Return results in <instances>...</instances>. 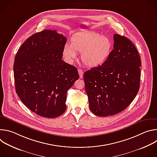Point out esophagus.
Wrapping results in <instances>:
<instances>
[{"mask_svg":"<svg viewBox=\"0 0 157 157\" xmlns=\"http://www.w3.org/2000/svg\"><path fill=\"white\" fill-rule=\"evenodd\" d=\"M78 73H79V78H83V71H82V70H81V69H79L78 70Z\"/></svg>","mask_w":157,"mask_h":157,"instance_id":"1","label":"esophagus"}]
</instances>
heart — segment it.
I'll return each mask as SVG.
<instances>
[{"instance_id":"b5f03b06","label":"heart","mask_w":157,"mask_h":157,"mask_svg":"<svg viewBox=\"0 0 157 157\" xmlns=\"http://www.w3.org/2000/svg\"><path fill=\"white\" fill-rule=\"evenodd\" d=\"M113 44L110 40L94 32H81L74 35L70 44H65L62 50L64 59L70 64L81 53L82 63L89 67L102 64L109 58Z\"/></svg>"}]
</instances>
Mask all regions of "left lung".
Wrapping results in <instances>:
<instances>
[{
  "mask_svg": "<svg viewBox=\"0 0 157 157\" xmlns=\"http://www.w3.org/2000/svg\"><path fill=\"white\" fill-rule=\"evenodd\" d=\"M114 49L101 66L84 74L89 108L99 117L116 114L133 101L140 88L141 61L133 43L114 35Z\"/></svg>",
  "mask_w": 157,
  "mask_h": 157,
  "instance_id": "left-lung-1",
  "label": "left lung"
}]
</instances>
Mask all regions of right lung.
<instances>
[{
  "instance_id": "obj_1",
  "label": "right lung",
  "mask_w": 157,
  "mask_h": 157,
  "mask_svg": "<svg viewBox=\"0 0 157 157\" xmlns=\"http://www.w3.org/2000/svg\"><path fill=\"white\" fill-rule=\"evenodd\" d=\"M66 38L44 30L22 44L15 57V91L30 110L47 118L62 115L66 94L78 79L77 68L62 59Z\"/></svg>"
}]
</instances>
